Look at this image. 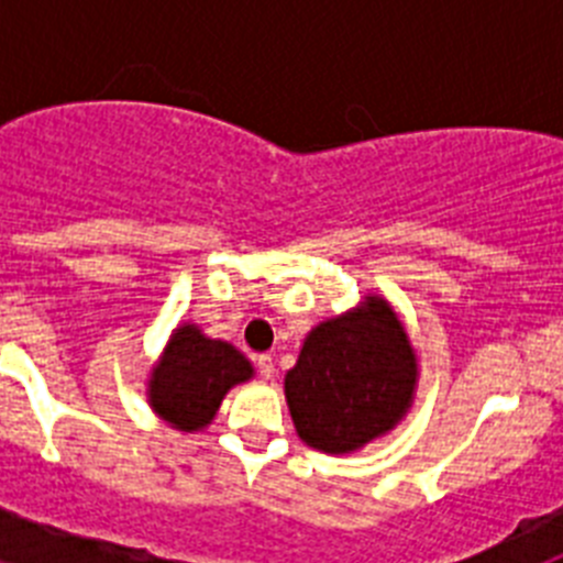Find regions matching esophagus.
Returning a JSON list of instances; mask_svg holds the SVG:
<instances>
[{"mask_svg": "<svg viewBox=\"0 0 563 563\" xmlns=\"http://www.w3.org/2000/svg\"><path fill=\"white\" fill-rule=\"evenodd\" d=\"M256 369H258V375L271 380V377L276 375V363H273L271 355H258L256 357Z\"/></svg>", "mask_w": 563, "mask_h": 563, "instance_id": "esophagus-1", "label": "esophagus"}]
</instances>
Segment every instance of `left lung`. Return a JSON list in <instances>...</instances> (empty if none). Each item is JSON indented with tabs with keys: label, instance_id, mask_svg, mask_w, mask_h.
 Wrapping results in <instances>:
<instances>
[{
	"label": "left lung",
	"instance_id": "obj_1",
	"mask_svg": "<svg viewBox=\"0 0 563 563\" xmlns=\"http://www.w3.org/2000/svg\"><path fill=\"white\" fill-rule=\"evenodd\" d=\"M409 335L383 298L330 318L307 335L287 372L285 395L298 437L327 454H346L395 429L415 391Z\"/></svg>",
	"mask_w": 563,
	"mask_h": 563
}]
</instances>
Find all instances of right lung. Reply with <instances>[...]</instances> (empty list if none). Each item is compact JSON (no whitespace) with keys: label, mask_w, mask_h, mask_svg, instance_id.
<instances>
[{"label":"right lung","mask_w":563,"mask_h":563,"mask_svg":"<svg viewBox=\"0 0 563 563\" xmlns=\"http://www.w3.org/2000/svg\"><path fill=\"white\" fill-rule=\"evenodd\" d=\"M251 375V363L242 352L188 324L168 341L148 383V400L174 429L197 431L217 415L225 391Z\"/></svg>","instance_id":"right-lung-1"}]
</instances>
